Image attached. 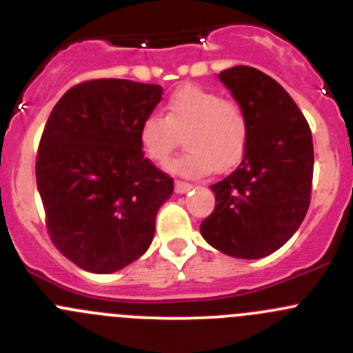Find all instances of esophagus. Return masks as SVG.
<instances>
[{"label": "esophagus", "instance_id": "obj_1", "mask_svg": "<svg viewBox=\"0 0 353 353\" xmlns=\"http://www.w3.org/2000/svg\"><path fill=\"white\" fill-rule=\"evenodd\" d=\"M191 188H193V184L186 183V181H176V193H186Z\"/></svg>", "mask_w": 353, "mask_h": 353}]
</instances>
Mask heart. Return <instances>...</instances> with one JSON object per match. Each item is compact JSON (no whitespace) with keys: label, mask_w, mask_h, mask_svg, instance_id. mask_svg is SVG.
<instances>
[{"label":"heart","mask_w":353,"mask_h":353,"mask_svg":"<svg viewBox=\"0 0 353 353\" xmlns=\"http://www.w3.org/2000/svg\"><path fill=\"white\" fill-rule=\"evenodd\" d=\"M184 137L186 154L170 162L169 169L184 176L223 172L243 159L249 138V121L239 102L198 85L172 92L165 117L150 114L138 130L141 150L155 163H163Z\"/></svg>","instance_id":"b5f03b06"}]
</instances>
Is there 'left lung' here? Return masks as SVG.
Instances as JSON below:
<instances>
[{
    "label": "left lung",
    "instance_id": "obj_1",
    "mask_svg": "<svg viewBox=\"0 0 353 353\" xmlns=\"http://www.w3.org/2000/svg\"><path fill=\"white\" fill-rule=\"evenodd\" d=\"M219 78L244 108L249 138L239 167L210 186L216 205L199 230L225 254L258 259L282 248L307 213L311 128L282 85L263 71L234 66Z\"/></svg>",
    "mask_w": 353,
    "mask_h": 353
}]
</instances>
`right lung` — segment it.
<instances>
[{
    "label": "right lung",
    "mask_w": 353,
    "mask_h": 353,
    "mask_svg": "<svg viewBox=\"0 0 353 353\" xmlns=\"http://www.w3.org/2000/svg\"><path fill=\"white\" fill-rule=\"evenodd\" d=\"M162 87L121 78L74 85L52 109L39 141L35 177L52 244L92 273L137 261L174 179L145 159L141 121Z\"/></svg>",
    "instance_id": "right-lung-1"
}]
</instances>
